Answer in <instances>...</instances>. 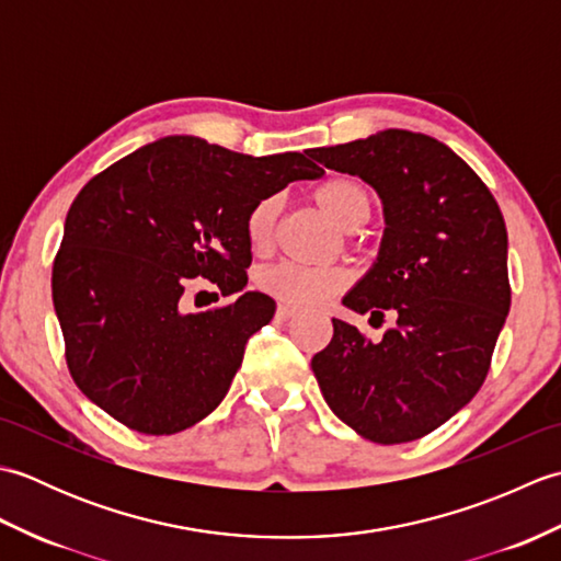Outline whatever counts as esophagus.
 Masks as SVG:
<instances>
[{
  "label": "esophagus",
  "instance_id": "34e87169",
  "mask_svg": "<svg viewBox=\"0 0 561 561\" xmlns=\"http://www.w3.org/2000/svg\"><path fill=\"white\" fill-rule=\"evenodd\" d=\"M296 313H299V308L287 306V304H279V306H277V318H279V320H291Z\"/></svg>",
  "mask_w": 561,
  "mask_h": 561
}]
</instances>
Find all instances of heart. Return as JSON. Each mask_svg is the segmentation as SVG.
Instances as JSON below:
<instances>
[{
	"instance_id": "b5f03b06",
	"label": "heart",
	"mask_w": 561,
	"mask_h": 561,
	"mask_svg": "<svg viewBox=\"0 0 561 561\" xmlns=\"http://www.w3.org/2000/svg\"><path fill=\"white\" fill-rule=\"evenodd\" d=\"M313 199L325 217L342 231L359 229L371 217V197L366 187L347 175H335L313 190ZM282 211V197L267 195L250 207L245 236L253 248L270 245ZM257 284L274 299L294 306H318L347 284V272L340 267H306L296 262H279L257 277Z\"/></svg>"
}]
</instances>
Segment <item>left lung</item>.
Segmentation results:
<instances>
[{
	"instance_id": "8db88e82",
	"label": "left lung",
	"mask_w": 561,
	"mask_h": 561,
	"mask_svg": "<svg viewBox=\"0 0 561 561\" xmlns=\"http://www.w3.org/2000/svg\"><path fill=\"white\" fill-rule=\"evenodd\" d=\"M311 157L362 178L383 207L378 257L342 306L396 316L378 342L332 318V340L311 359L320 392L374 444L422 438L465 408L490 371L511 306L502 209L456 151L422 133L380 129Z\"/></svg>"
}]
</instances>
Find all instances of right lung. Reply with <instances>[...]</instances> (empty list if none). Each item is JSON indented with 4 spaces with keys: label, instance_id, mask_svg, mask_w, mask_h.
Returning <instances> with one entry per match:
<instances>
[{
    "label": "right lung",
    "instance_id": "right-lung-1",
    "mask_svg": "<svg viewBox=\"0 0 561 561\" xmlns=\"http://www.w3.org/2000/svg\"><path fill=\"white\" fill-rule=\"evenodd\" d=\"M325 171L299 151L250 157L171 135L81 187L53 265V304L79 390L113 420L163 436L219 408L274 299L243 291L245 217L257 199ZM237 301L185 314L187 278Z\"/></svg>",
    "mask_w": 561,
    "mask_h": 561
}]
</instances>
